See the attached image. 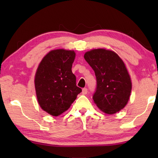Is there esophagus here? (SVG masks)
<instances>
[{"instance_id":"esophagus-1","label":"esophagus","mask_w":158,"mask_h":158,"mask_svg":"<svg viewBox=\"0 0 158 158\" xmlns=\"http://www.w3.org/2000/svg\"><path fill=\"white\" fill-rule=\"evenodd\" d=\"M88 89H87V88H83L82 89V94H83V95L87 94H88Z\"/></svg>"}]
</instances>
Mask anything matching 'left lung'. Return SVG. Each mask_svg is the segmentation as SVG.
Returning <instances> with one entry per match:
<instances>
[{
    "mask_svg": "<svg viewBox=\"0 0 158 158\" xmlns=\"http://www.w3.org/2000/svg\"><path fill=\"white\" fill-rule=\"evenodd\" d=\"M84 58L95 73L96 88L92 98L98 108L114 114L128 101L132 83L126 67L116 53L105 49L86 52Z\"/></svg>",
    "mask_w": 158,
    "mask_h": 158,
    "instance_id": "1",
    "label": "left lung"
}]
</instances>
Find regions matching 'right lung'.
<instances>
[{
  "mask_svg": "<svg viewBox=\"0 0 158 158\" xmlns=\"http://www.w3.org/2000/svg\"><path fill=\"white\" fill-rule=\"evenodd\" d=\"M75 58L74 51L53 50L43 58L36 70L35 83L39 104L53 116L68 110L82 91L72 73Z\"/></svg>",
  "mask_w": 158,
  "mask_h": 158,
  "instance_id": "obj_1",
  "label": "right lung"
}]
</instances>
